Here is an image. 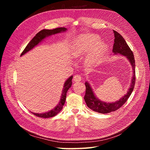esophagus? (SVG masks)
Masks as SVG:
<instances>
[{
  "label": "esophagus",
  "mask_w": 150,
  "mask_h": 150,
  "mask_svg": "<svg viewBox=\"0 0 150 150\" xmlns=\"http://www.w3.org/2000/svg\"><path fill=\"white\" fill-rule=\"evenodd\" d=\"M81 79H82V78H81V76L80 75H76L74 77L73 81L74 82H79V81H81Z\"/></svg>",
  "instance_id": "34e87169"
}]
</instances>
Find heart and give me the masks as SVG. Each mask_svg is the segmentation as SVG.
I'll return each mask as SVG.
<instances>
[{
  "label": "heart",
  "instance_id": "obj_1",
  "mask_svg": "<svg viewBox=\"0 0 150 150\" xmlns=\"http://www.w3.org/2000/svg\"><path fill=\"white\" fill-rule=\"evenodd\" d=\"M108 46L101 42L99 35L94 34H84L77 37L71 47L72 56L76 58L84 57V62L87 67L98 65L106 52Z\"/></svg>",
  "mask_w": 150,
  "mask_h": 150
}]
</instances>
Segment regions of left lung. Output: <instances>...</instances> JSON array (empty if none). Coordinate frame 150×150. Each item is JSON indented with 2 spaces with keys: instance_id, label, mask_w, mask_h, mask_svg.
<instances>
[{
  "instance_id": "obj_1",
  "label": "left lung",
  "mask_w": 150,
  "mask_h": 150,
  "mask_svg": "<svg viewBox=\"0 0 150 150\" xmlns=\"http://www.w3.org/2000/svg\"><path fill=\"white\" fill-rule=\"evenodd\" d=\"M113 31L115 33V43L113 45L112 52L116 55L120 54V55L126 57L132 67L133 76L132 79L131 80V84L129 89L127 91V93L119 100L112 103H106L100 100L94 94L89 83L86 81L85 83L86 88L84 96L85 102L88 107L91 110L102 113V114H106V113L115 111L123 105L132 93L135 84V61L133 54L121 34L115 30Z\"/></svg>"
}]
</instances>
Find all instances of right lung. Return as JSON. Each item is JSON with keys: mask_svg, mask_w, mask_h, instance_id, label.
Masks as SVG:
<instances>
[{"mask_svg": "<svg viewBox=\"0 0 150 150\" xmlns=\"http://www.w3.org/2000/svg\"><path fill=\"white\" fill-rule=\"evenodd\" d=\"M66 30H67V29L65 28H56V29H51V30L43 29L42 30H40L34 36L33 39L29 42V43L27 45V46L24 49L23 52H22L21 56L24 55L25 54L30 51V50L34 48L35 46H37L38 44H39V43L42 42L46 38L50 37V36L52 35H54V34L61 33H65V32H66ZM72 77L73 76H71L69 78H68L67 79H66V81H65L64 86H63L60 101L58 103L57 106L55 108H53L52 110L46 112H42V113H35L33 112H31L33 113V114L35 116L40 117H44V118H48V117H51L57 115L58 113L62 110L63 106H64V104L65 103L67 92V91L69 90V89L71 87V85H72Z\"/></svg>", "mask_w": 150, "mask_h": 150, "instance_id": "add662e5", "label": "right lung"}]
</instances>
